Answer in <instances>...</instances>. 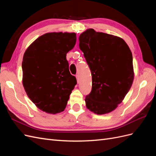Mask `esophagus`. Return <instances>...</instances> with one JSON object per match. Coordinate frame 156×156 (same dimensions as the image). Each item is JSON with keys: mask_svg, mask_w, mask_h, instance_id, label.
Masks as SVG:
<instances>
[{"mask_svg": "<svg viewBox=\"0 0 156 156\" xmlns=\"http://www.w3.org/2000/svg\"><path fill=\"white\" fill-rule=\"evenodd\" d=\"M76 78H77V82L79 83V75H76Z\"/></svg>", "mask_w": 156, "mask_h": 156, "instance_id": "34e87169", "label": "esophagus"}]
</instances>
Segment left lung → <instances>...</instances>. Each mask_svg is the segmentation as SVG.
<instances>
[{"label": "left lung", "mask_w": 156, "mask_h": 156, "mask_svg": "<svg viewBox=\"0 0 156 156\" xmlns=\"http://www.w3.org/2000/svg\"><path fill=\"white\" fill-rule=\"evenodd\" d=\"M79 40L92 79L86 107L97 115L111 112L123 101L133 83L131 51L121 37L92 29L83 32Z\"/></svg>", "instance_id": "left-lung-1"}]
</instances>
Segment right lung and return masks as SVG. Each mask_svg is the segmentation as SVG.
<instances>
[{
    "mask_svg": "<svg viewBox=\"0 0 156 156\" xmlns=\"http://www.w3.org/2000/svg\"><path fill=\"white\" fill-rule=\"evenodd\" d=\"M74 32H49L29 45L22 62L23 84L31 101L50 114L63 111L77 80L66 54L76 43Z\"/></svg>",
    "mask_w": 156,
    "mask_h": 156,
    "instance_id": "add662e5",
    "label": "right lung"
}]
</instances>
